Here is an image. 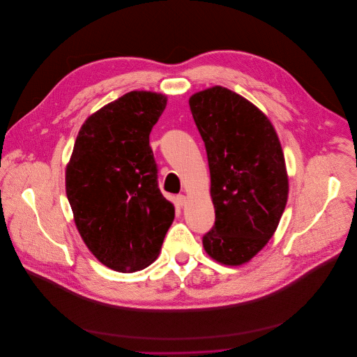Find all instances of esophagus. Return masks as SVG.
Masks as SVG:
<instances>
[{
    "instance_id": "obj_1",
    "label": "esophagus",
    "mask_w": 357,
    "mask_h": 357,
    "mask_svg": "<svg viewBox=\"0 0 357 357\" xmlns=\"http://www.w3.org/2000/svg\"><path fill=\"white\" fill-rule=\"evenodd\" d=\"M176 204H177V206H185V204H187V198L184 197V195H177L176 197Z\"/></svg>"
}]
</instances>
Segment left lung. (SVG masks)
<instances>
[{"instance_id":"left-lung-1","label":"left lung","mask_w":357,"mask_h":357,"mask_svg":"<svg viewBox=\"0 0 357 357\" xmlns=\"http://www.w3.org/2000/svg\"><path fill=\"white\" fill-rule=\"evenodd\" d=\"M190 108L206 147L215 211L204 250L225 265L245 264L272 238L287 204L280 142L255 104L227 88L192 95Z\"/></svg>"}]
</instances>
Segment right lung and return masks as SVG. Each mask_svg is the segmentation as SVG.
Listing matches in <instances>:
<instances>
[{
    "mask_svg": "<svg viewBox=\"0 0 357 357\" xmlns=\"http://www.w3.org/2000/svg\"><path fill=\"white\" fill-rule=\"evenodd\" d=\"M166 96L129 92L82 125L66 170V192L88 249L105 266L130 273L159 255L174 206L158 187L150 133Z\"/></svg>",
    "mask_w": 357,
    "mask_h": 357,
    "instance_id": "right-lung-1",
    "label": "right lung"
}]
</instances>
